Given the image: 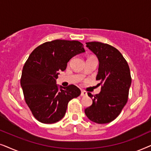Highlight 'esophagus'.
Wrapping results in <instances>:
<instances>
[{"label":"esophagus","mask_w":151,"mask_h":151,"mask_svg":"<svg viewBox=\"0 0 151 151\" xmlns=\"http://www.w3.org/2000/svg\"><path fill=\"white\" fill-rule=\"evenodd\" d=\"M81 96H86V95H87V92H86V91H84V90H81Z\"/></svg>","instance_id":"34e87169"}]
</instances>
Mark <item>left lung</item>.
Segmentation results:
<instances>
[{"label":"left lung","instance_id":"left-lung-1","mask_svg":"<svg viewBox=\"0 0 151 151\" xmlns=\"http://www.w3.org/2000/svg\"><path fill=\"white\" fill-rule=\"evenodd\" d=\"M86 43L99 60L96 79L101 86V92L95 96L88 93L92 99V104L85 109L86 115L94 123H110L117 117L127 103L132 81L129 66L115 47L100 42Z\"/></svg>","mask_w":151,"mask_h":151}]
</instances>
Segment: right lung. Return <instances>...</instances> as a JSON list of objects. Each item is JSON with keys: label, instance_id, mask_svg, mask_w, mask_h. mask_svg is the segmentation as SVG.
Here are the masks:
<instances>
[{"label": "right lung", "instance_id": "1", "mask_svg": "<svg viewBox=\"0 0 151 151\" xmlns=\"http://www.w3.org/2000/svg\"><path fill=\"white\" fill-rule=\"evenodd\" d=\"M83 52L79 41L55 40L39 45L29 55L22 71L21 86L26 104L38 121L43 124L60 121L68 102L80 95L77 86H59L57 79L70 60Z\"/></svg>", "mask_w": 151, "mask_h": 151}]
</instances>
